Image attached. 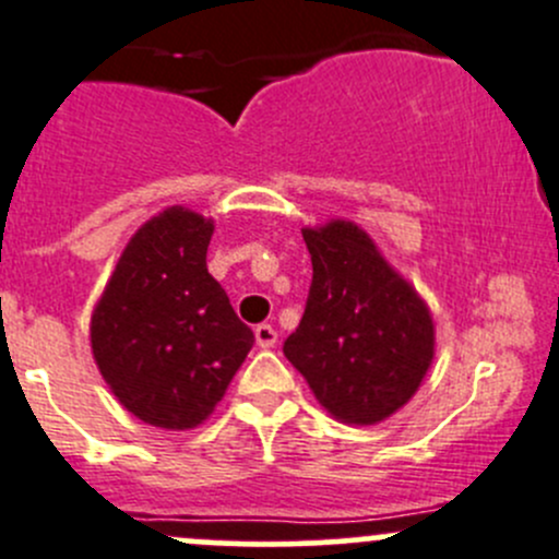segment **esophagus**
<instances>
[{
	"label": "esophagus",
	"mask_w": 559,
	"mask_h": 559,
	"mask_svg": "<svg viewBox=\"0 0 559 559\" xmlns=\"http://www.w3.org/2000/svg\"><path fill=\"white\" fill-rule=\"evenodd\" d=\"M253 335H257V344L262 346V349H273L275 341H278V330H275L273 324H257Z\"/></svg>",
	"instance_id": "34e87169"
}]
</instances>
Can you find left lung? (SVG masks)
Returning <instances> with one entry per match:
<instances>
[{
    "label": "left lung",
    "mask_w": 559,
    "mask_h": 559,
    "mask_svg": "<svg viewBox=\"0 0 559 559\" xmlns=\"http://www.w3.org/2000/svg\"><path fill=\"white\" fill-rule=\"evenodd\" d=\"M313 278L284 355L341 424L399 412L435 360L429 306L352 221L302 229Z\"/></svg>",
    "instance_id": "left-lung-1"
}]
</instances>
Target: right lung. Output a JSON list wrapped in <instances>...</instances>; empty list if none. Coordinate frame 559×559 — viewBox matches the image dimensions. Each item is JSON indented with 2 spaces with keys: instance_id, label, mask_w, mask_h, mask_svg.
<instances>
[{
  "instance_id": "1",
  "label": "right lung",
  "mask_w": 559,
  "mask_h": 559,
  "mask_svg": "<svg viewBox=\"0 0 559 559\" xmlns=\"http://www.w3.org/2000/svg\"><path fill=\"white\" fill-rule=\"evenodd\" d=\"M213 221L166 207L130 237L92 311V355L119 404L158 429L213 415L253 346L207 273Z\"/></svg>"
}]
</instances>
